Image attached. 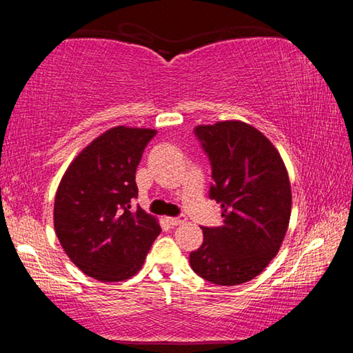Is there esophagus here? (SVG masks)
I'll return each mask as SVG.
<instances>
[{
    "label": "esophagus",
    "instance_id": "1",
    "mask_svg": "<svg viewBox=\"0 0 353 353\" xmlns=\"http://www.w3.org/2000/svg\"><path fill=\"white\" fill-rule=\"evenodd\" d=\"M166 221H168L170 225L176 227V225L183 224L187 219H185V216H170V218H166Z\"/></svg>",
    "mask_w": 353,
    "mask_h": 353
}]
</instances>
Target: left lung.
Returning a JSON list of instances; mask_svg holds the SVG:
<instances>
[{"label":"left lung","mask_w":353,"mask_h":353,"mask_svg":"<svg viewBox=\"0 0 353 353\" xmlns=\"http://www.w3.org/2000/svg\"><path fill=\"white\" fill-rule=\"evenodd\" d=\"M212 165L210 198L224 223L202 227L204 243L190 265L208 282H249L277 255L291 216L288 171L272 143L243 121H218L194 129Z\"/></svg>","instance_id":"8db88e82"}]
</instances>
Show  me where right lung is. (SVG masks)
<instances>
[{
	"instance_id": "1",
	"label": "right lung",
	"mask_w": 353,
	"mask_h": 353,
	"mask_svg": "<svg viewBox=\"0 0 353 353\" xmlns=\"http://www.w3.org/2000/svg\"><path fill=\"white\" fill-rule=\"evenodd\" d=\"M157 130L117 126L70 163L54 201V229L79 270L99 282H121L141 270L160 225L143 208L135 171Z\"/></svg>"
}]
</instances>
